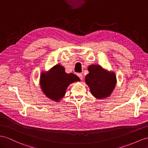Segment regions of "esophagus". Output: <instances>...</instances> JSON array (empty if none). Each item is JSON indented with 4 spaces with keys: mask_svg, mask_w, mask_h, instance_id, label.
Instances as JSON below:
<instances>
[{
    "mask_svg": "<svg viewBox=\"0 0 148 148\" xmlns=\"http://www.w3.org/2000/svg\"><path fill=\"white\" fill-rule=\"evenodd\" d=\"M77 76L79 78H80L81 80H82V79H83V76H82V74L81 73H78V74H77Z\"/></svg>",
    "mask_w": 148,
    "mask_h": 148,
    "instance_id": "esophagus-1",
    "label": "esophagus"
}]
</instances>
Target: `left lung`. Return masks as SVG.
<instances>
[{"label":"left lung","instance_id":"1","mask_svg":"<svg viewBox=\"0 0 148 148\" xmlns=\"http://www.w3.org/2000/svg\"><path fill=\"white\" fill-rule=\"evenodd\" d=\"M89 74L85 81L92 96L97 99H104L111 94L116 84V77L113 72L103 69L99 65L88 67Z\"/></svg>","mask_w":148,"mask_h":148}]
</instances>
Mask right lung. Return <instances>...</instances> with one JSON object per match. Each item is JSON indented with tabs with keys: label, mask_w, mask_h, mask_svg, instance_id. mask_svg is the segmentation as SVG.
Instances as JSON below:
<instances>
[{
	"label": "right lung",
	"mask_w": 148,
	"mask_h": 148,
	"mask_svg": "<svg viewBox=\"0 0 148 148\" xmlns=\"http://www.w3.org/2000/svg\"><path fill=\"white\" fill-rule=\"evenodd\" d=\"M79 81L80 79L76 75L73 73L67 74L64 67L58 64L47 73L41 74L40 85L42 90L48 98L59 102L65 95L69 84Z\"/></svg>",
	"instance_id": "obj_1"
}]
</instances>
